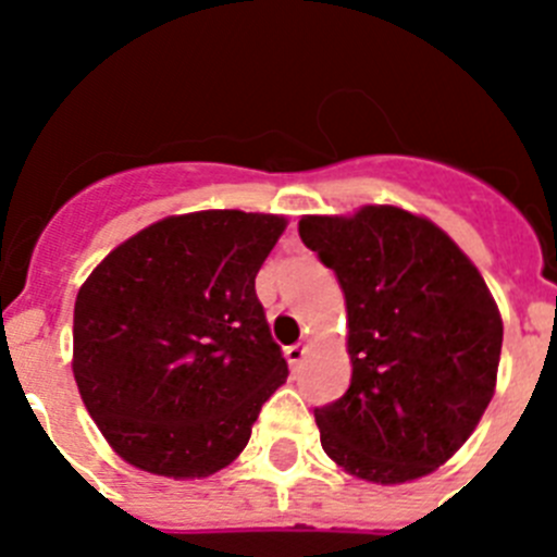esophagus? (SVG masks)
Segmentation results:
<instances>
[{
    "label": "esophagus",
    "instance_id": "1",
    "mask_svg": "<svg viewBox=\"0 0 557 557\" xmlns=\"http://www.w3.org/2000/svg\"><path fill=\"white\" fill-rule=\"evenodd\" d=\"M305 346L302 343H294V346H288V349H285V360H288V366L290 368H299L302 366V360H305Z\"/></svg>",
    "mask_w": 557,
    "mask_h": 557
}]
</instances>
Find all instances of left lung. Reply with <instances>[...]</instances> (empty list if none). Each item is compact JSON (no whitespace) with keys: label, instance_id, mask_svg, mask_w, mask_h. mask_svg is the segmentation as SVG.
<instances>
[{"label":"left lung","instance_id":"8db88e82","mask_svg":"<svg viewBox=\"0 0 557 557\" xmlns=\"http://www.w3.org/2000/svg\"><path fill=\"white\" fill-rule=\"evenodd\" d=\"M299 236L337 274L349 315L351 384L315 409L321 448L362 481L429 475L495 396L503 319L481 272L443 227L398 206L302 216Z\"/></svg>","mask_w":557,"mask_h":557}]
</instances>
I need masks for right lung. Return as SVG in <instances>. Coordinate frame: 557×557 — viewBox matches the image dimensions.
I'll return each mask as SVG.
<instances>
[{"label":"right lung","instance_id":"obj_1","mask_svg":"<svg viewBox=\"0 0 557 557\" xmlns=\"http://www.w3.org/2000/svg\"><path fill=\"white\" fill-rule=\"evenodd\" d=\"M285 216L195 211L126 238L76 294L74 379L123 461L208 478L288 376L255 294Z\"/></svg>","mask_w":557,"mask_h":557}]
</instances>
